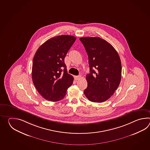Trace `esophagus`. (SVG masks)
<instances>
[{
  "label": "esophagus",
  "mask_w": 150,
  "mask_h": 150,
  "mask_svg": "<svg viewBox=\"0 0 150 150\" xmlns=\"http://www.w3.org/2000/svg\"><path fill=\"white\" fill-rule=\"evenodd\" d=\"M81 78V76L79 75V76H74V79L76 80H78L80 79Z\"/></svg>",
  "instance_id": "esophagus-1"
}]
</instances>
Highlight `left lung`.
Instances as JSON below:
<instances>
[{
  "mask_svg": "<svg viewBox=\"0 0 150 150\" xmlns=\"http://www.w3.org/2000/svg\"><path fill=\"white\" fill-rule=\"evenodd\" d=\"M80 40L88 54L90 69L83 93L92 102H104L114 94L121 82L120 58L112 45L99 37L81 38Z\"/></svg>",
  "mask_w": 150,
  "mask_h": 150,
  "instance_id": "obj_1",
  "label": "left lung"
}]
</instances>
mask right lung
<instances>
[{
	"mask_svg": "<svg viewBox=\"0 0 150 150\" xmlns=\"http://www.w3.org/2000/svg\"><path fill=\"white\" fill-rule=\"evenodd\" d=\"M74 36L50 38L39 47L33 61L32 80L38 93L48 101L63 99L74 81L67 74L64 58L75 42Z\"/></svg>",
	"mask_w": 150,
	"mask_h": 150,
	"instance_id": "right-lung-1",
	"label": "right lung"
}]
</instances>
